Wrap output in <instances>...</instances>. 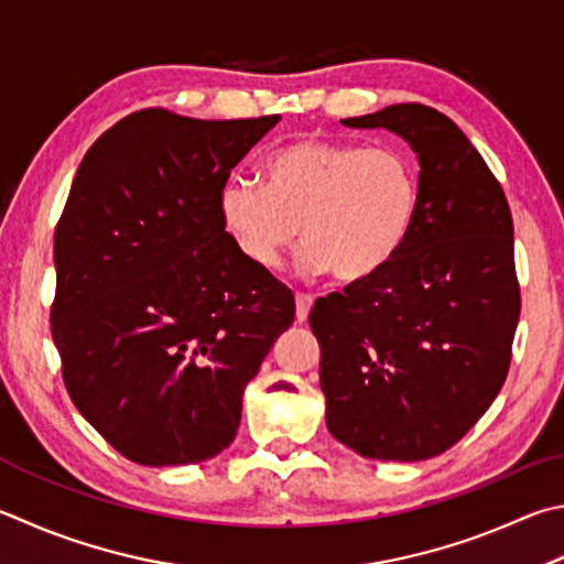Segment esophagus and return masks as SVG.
I'll list each match as a JSON object with an SVG mask.
<instances>
[{
	"label": "esophagus",
	"instance_id": "esophagus-1",
	"mask_svg": "<svg viewBox=\"0 0 564 564\" xmlns=\"http://www.w3.org/2000/svg\"><path fill=\"white\" fill-rule=\"evenodd\" d=\"M311 308H313V295H308V293L295 295V321H299V323L308 321Z\"/></svg>",
	"mask_w": 564,
	"mask_h": 564
}]
</instances>
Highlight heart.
<instances>
[{
	"label": "heart",
	"instance_id": "b5f03b06",
	"mask_svg": "<svg viewBox=\"0 0 564 564\" xmlns=\"http://www.w3.org/2000/svg\"><path fill=\"white\" fill-rule=\"evenodd\" d=\"M422 207L419 170L397 148L295 140L263 162V187L229 177L219 189V219L253 269H279L301 239L305 273L337 281L380 275L412 239Z\"/></svg>",
	"mask_w": 564,
	"mask_h": 564
}]
</instances>
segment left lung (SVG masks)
<instances>
[{
  "label": "left lung",
  "mask_w": 564,
  "mask_h": 564,
  "mask_svg": "<svg viewBox=\"0 0 564 564\" xmlns=\"http://www.w3.org/2000/svg\"><path fill=\"white\" fill-rule=\"evenodd\" d=\"M343 126L387 128L412 145L422 207L380 275L313 305L327 429L367 458L424 460L452 448L508 377L520 317L513 217L444 112L399 104Z\"/></svg>",
  "instance_id": "8db88e82"
}]
</instances>
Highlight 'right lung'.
Masks as SVG:
<instances>
[{"instance_id":"add662e5","label":"right lung","mask_w":564,"mask_h":564,"mask_svg":"<svg viewBox=\"0 0 564 564\" xmlns=\"http://www.w3.org/2000/svg\"><path fill=\"white\" fill-rule=\"evenodd\" d=\"M279 116L145 108L86 152L56 224L51 335L80 414L142 466L227 448L241 397L295 315L234 247L219 189Z\"/></svg>"}]
</instances>
